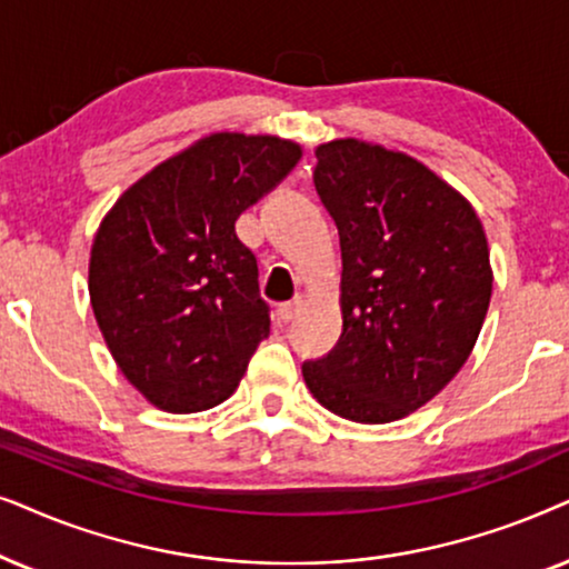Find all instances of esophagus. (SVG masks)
<instances>
[{
    "label": "esophagus",
    "instance_id": "esophagus-1",
    "mask_svg": "<svg viewBox=\"0 0 569 569\" xmlns=\"http://www.w3.org/2000/svg\"><path fill=\"white\" fill-rule=\"evenodd\" d=\"M297 312H299V301H286V305H280L276 309L280 322H291L293 317H297Z\"/></svg>",
    "mask_w": 569,
    "mask_h": 569
}]
</instances>
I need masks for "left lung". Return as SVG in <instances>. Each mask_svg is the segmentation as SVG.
Here are the masks:
<instances>
[{
	"mask_svg": "<svg viewBox=\"0 0 569 569\" xmlns=\"http://www.w3.org/2000/svg\"><path fill=\"white\" fill-rule=\"evenodd\" d=\"M315 156L340 237L343 332L301 375L348 421L403 419L473 351L491 299L487 233L471 202L411 156L353 138Z\"/></svg>",
	"mask_w": 569,
	"mask_h": 569,
	"instance_id": "1",
	"label": "left lung"
}]
</instances>
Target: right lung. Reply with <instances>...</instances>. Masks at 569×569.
I'll return each mask as SVG.
<instances>
[{"instance_id": "right-lung-1", "label": "right lung", "mask_w": 569, "mask_h": 569, "mask_svg": "<svg viewBox=\"0 0 569 569\" xmlns=\"http://www.w3.org/2000/svg\"><path fill=\"white\" fill-rule=\"evenodd\" d=\"M299 158L272 134H210L134 181L98 226L90 305L121 375L153 406L223 403L270 336L257 260L233 223Z\"/></svg>"}]
</instances>
